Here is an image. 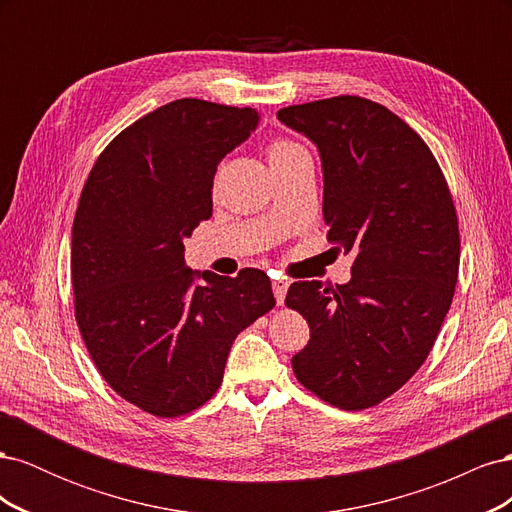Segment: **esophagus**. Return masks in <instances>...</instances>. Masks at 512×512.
<instances>
[{"label": "esophagus", "mask_w": 512, "mask_h": 512, "mask_svg": "<svg viewBox=\"0 0 512 512\" xmlns=\"http://www.w3.org/2000/svg\"><path fill=\"white\" fill-rule=\"evenodd\" d=\"M288 282L286 280H273V294H275V303L282 305L286 299V292H288Z\"/></svg>", "instance_id": "obj_1"}]
</instances>
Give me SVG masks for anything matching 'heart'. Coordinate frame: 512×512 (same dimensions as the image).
Segmentation results:
<instances>
[{"label":"heart","mask_w":512,"mask_h":512,"mask_svg":"<svg viewBox=\"0 0 512 512\" xmlns=\"http://www.w3.org/2000/svg\"><path fill=\"white\" fill-rule=\"evenodd\" d=\"M294 147H299V145L288 143V141H277V143H273L271 149H269V160H271V158H277V156H284V153H288V151L294 149Z\"/></svg>","instance_id":"heart-1"}]
</instances>
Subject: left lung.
Returning a JSON list of instances; mask_svg holds the SVG:
<instances>
[{"label":"left lung","mask_w":512,"mask_h":512,"mask_svg":"<svg viewBox=\"0 0 512 512\" xmlns=\"http://www.w3.org/2000/svg\"><path fill=\"white\" fill-rule=\"evenodd\" d=\"M277 119L316 145L329 241L354 254L350 282L288 288L286 305L309 324L292 371L331 406H376L425 363L451 307V192L423 138L382 104L339 96L282 108Z\"/></svg>","instance_id":"8db88e82"}]
</instances>
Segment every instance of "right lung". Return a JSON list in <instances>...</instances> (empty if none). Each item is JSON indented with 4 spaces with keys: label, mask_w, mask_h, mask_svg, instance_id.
<instances>
[{
    "label": "right lung",
    "mask_w": 512,
    "mask_h": 512,
    "mask_svg": "<svg viewBox=\"0 0 512 512\" xmlns=\"http://www.w3.org/2000/svg\"><path fill=\"white\" fill-rule=\"evenodd\" d=\"M256 108L168 102L115 136L85 181L72 226L83 342L111 389L173 418L220 389L235 337L275 305L265 271L185 265L183 241L213 213V177L258 128Z\"/></svg>",
    "instance_id": "right-lung-1"
}]
</instances>
